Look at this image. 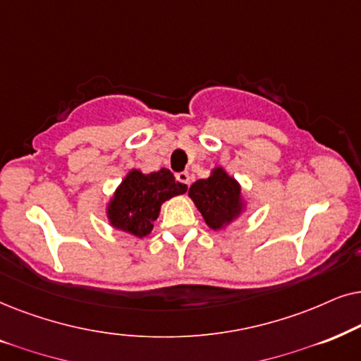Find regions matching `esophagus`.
<instances>
[{
    "label": "esophagus",
    "mask_w": 361,
    "mask_h": 361,
    "mask_svg": "<svg viewBox=\"0 0 361 361\" xmlns=\"http://www.w3.org/2000/svg\"><path fill=\"white\" fill-rule=\"evenodd\" d=\"M176 180L180 181V183H183L186 186H190L191 183V176L188 171H181V173H176Z\"/></svg>",
    "instance_id": "34e87169"
}]
</instances>
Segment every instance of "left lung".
<instances>
[{"instance_id":"left-lung-1","label":"left lung","mask_w":361,"mask_h":361,"mask_svg":"<svg viewBox=\"0 0 361 361\" xmlns=\"http://www.w3.org/2000/svg\"><path fill=\"white\" fill-rule=\"evenodd\" d=\"M188 196L203 216L204 223L214 231L233 223L246 206L241 185L221 166L213 168L211 175L204 180L195 181L190 186Z\"/></svg>"}]
</instances>
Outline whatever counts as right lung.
<instances>
[{
	"label": "right lung",
	"instance_id": "obj_1",
	"mask_svg": "<svg viewBox=\"0 0 361 361\" xmlns=\"http://www.w3.org/2000/svg\"><path fill=\"white\" fill-rule=\"evenodd\" d=\"M186 190L188 186L176 181L166 168L147 175L140 170L128 171L107 204L109 223L132 236L145 238L152 233L161 204Z\"/></svg>",
	"mask_w": 361,
	"mask_h": 361
}]
</instances>
